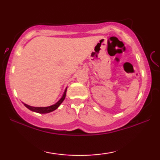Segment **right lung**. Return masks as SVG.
I'll return each mask as SVG.
<instances>
[{"label":"right lung","instance_id":"1","mask_svg":"<svg viewBox=\"0 0 160 160\" xmlns=\"http://www.w3.org/2000/svg\"><path fill=\"white\" fill-rule=\"evenodd\" d=\"M66 90L67 89H65L64 94H63L62 97L61 98V99L59 100V101L55 103L54 105H52L51 106H48V107H32V106H28V105L24 103V106L25 107H27L28 109H30V111H34V112H37V113H49V112H52V111H53L57 109L59 107V106L62 103L63 100H65V95H66Z\"/></svg>","mask_w":160,"mask_h":160}]
</instances>
